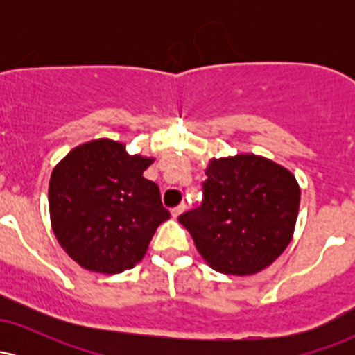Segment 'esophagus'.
Masks as SVG:
<instances>
[{
	"mask_svg": "<svg viewBox=\"0 0 355 355\" xmlns=\"http://www.w3.org/2000/svg\"><path fill=\"white\" fill-rule=\"evenodd\" d=\"M185 209H187L185 203H180V205H178V207H175V209H172V217L173 218H178L183 214V211H185Z\"/></svg>",
	"mask_w": 355,
	"mask_h": 355,
	"instance_id": "1",
	"label": "esophagus"
}]
</instances>
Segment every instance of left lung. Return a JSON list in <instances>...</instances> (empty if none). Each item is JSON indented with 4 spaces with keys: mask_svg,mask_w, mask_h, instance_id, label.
I'll return each instance as SVG.
<instances>
[{
    "mask_svg": "<svg viewBox=\"0 0 355 355\" xmlns=\"http://www.w3.org/2000/svg\"><path fill=\"white\" fill-rule=\"evenodd\" d=\"M203 203L178 222L207 266L225 275H255L294 237L300 187L294 173L255 153L210 158Z\"/></svg>",
    "mask_w": 355,
    "mask_h": 355,
    "instance_id": "left-lung-1",
    "label": "left lung"
}]
</instances>
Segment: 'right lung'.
Segmentation results:
<instances>
[{
    "mask_svg": "<svg viewBox=\"0 0 355 355\" xmlns=\"http://www.w3.org/2000/svg\"><path fill=\"white\" fill-rule=\"evenodd\" d=\"M155 162L110 138L81 144L56 164L48 187L51 229L85 270L120 274L144 259L170 218L160 190L144 172Z\"/></svg>",
    "mask_w": 355,
    "mask_h": 355,
    "instance_id": "add662e5",
    "label": "right lung"
}]
</instances>
